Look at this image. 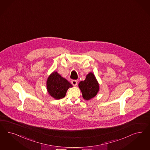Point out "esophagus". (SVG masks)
<instances>
[{
	"instance_id": "1",
	"label": "esophagus",
	"mask_w": 150,
	"mask_h": 150,
	"mask_svg": "<svg viewBox=\"0 0 150 150\" xmlns=\"http://www.w3.org/2000/svg\"><path fill=\"white\" fill-rule=\"evenodd\" d=\"M71 83H72V84L73 86H76L77 84L78 81L77 80H72Z\"/></svg>"
}]
</instances>
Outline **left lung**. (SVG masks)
I'll return each instance as SVG.
<instances>
[{
	"label": "left lung",
	"instance_id": "obj_1",
	"mask_svg": "<svg viewBox=\"0 0 150 150\" xmlns=\"http://www.w3.org/2000/svg\"><path fill=\"white\" fill-rule=\"evenodd\" d=\"M78 86L82 93L83 98L87 100L95 97L99 90V83L92 72L87 74L86 79L80 82Z\"/></svg>",
	"mask_w": 150,
	"mask_h": 150
}]
</instances>
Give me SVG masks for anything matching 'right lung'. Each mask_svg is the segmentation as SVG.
I'll return each mask as SVG.
<instances>
[{
    "label": "right lung",
    "instance_id": "right-lung-1",
    "mask_svg": "<svg viewBox=\"0 0 150 150\" xmlns=\"http://www.w3.org/2000/svg\"><path fill=\"white\" fill-rule=\"evenodd\" d=\"M46 85L49 94L56 99L64 98L68 89L72 87L67 79L62 77L57 72H53L50 75Z\"/></svg>",
    "mask_w": 150,
    "mask_h": 150
}]
</instances>
